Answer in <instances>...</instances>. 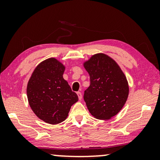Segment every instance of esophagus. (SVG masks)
<instances>
[{
  "mask_svg": "<svg viewBox=\"0 0 160 160\" xmlns=\"http://www.w3.org/2000/svg\"><path fill=\"white\" fill-rule=\"evenodd\" d=\"M77 95L78 97V99H79L80 100L82 99V93L80 92H77Z\"/></svg>",
  "mask_w": 160,
  "mask_h": 160,
  "instance_id": "esophagus-1",
  "label": "esophagus"
}]
</instances>
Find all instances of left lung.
Masks as SVG:
<instances>
[{"label": "left lung", "mask_w": 160, "mask_h": 160, "mask_svg": "<svg viewBox=\"0 0 160 160\" xmlns=\"http://www.w3.org/2000/svg\"><path fill=\"white\" fill-rule=\"evenodd\" d=\"M90 77L84 100L89 113L98 119H111L128 100L129 85L119 65L103 53L94 54L84 62Z\"/></svg>", "instance_id": "8db88e82"}]
</instances>
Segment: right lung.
Wrapping results in <instances>:
<instances>
[{
	"label": "right lung",
	"instance_id": "obj_1",
	"mask_svg": "<svg viewBox=\"0 0 160 160\" xmlns=\"http://www.w3.org/2000/svg\"><path fill=\"white\" fill-rule=\"evenodd\" d=\"M65 65L56 58L43 60L32 72L27 86L30 108L39 119L57 124L66 119L71 106L78 100L63 78Z\"/></svg>",
	"mask_w": 160,
	"mask_h": 160
}]
</instances>
